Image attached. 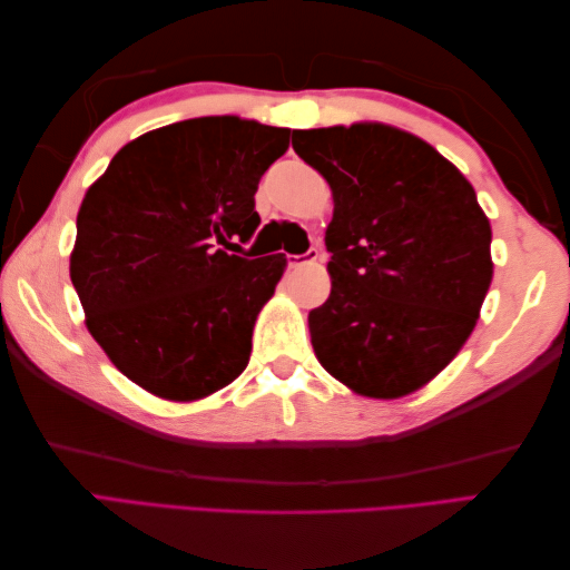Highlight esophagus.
<instances>
[{"instance_id": "34e87169", "label": "esophagus", "mask_w": 570, "mask_h": 570, "mask_svg": "<svg viewBox=\"0 0 570 570\" xmlns=\"http://www.w3.org/2000/svg\"><path fill=\"white\" fill-rule=\"evenodd\" d=\"M316 259H318V249L311 247V249L304 252V254H288L286 264L292 266V269H296V266H306V264H313Z\"/></svg>"}]
</instances>
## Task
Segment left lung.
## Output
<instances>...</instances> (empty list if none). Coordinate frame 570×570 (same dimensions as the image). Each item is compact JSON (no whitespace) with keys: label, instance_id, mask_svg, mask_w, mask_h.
<instances>
[{"label":"left lung","instance_id":"1","mask_svg":"<svg viewBox=\"0 0 570 570\" xmlns=\"http://www.w3.org/2000/svg\"><path fill=\"white\" fill-rule=\"evenodd\" d=\"M292 144L335 203L331 296L308 313L318 362L365 396L419 390L463 347L492 282L475 190L431 144L386 125L296 129Z\"/></svg>","mask_w":570,"mask_h":570}]
</instances>
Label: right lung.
<instances>
[{"instance_id": "right-lung-1", "label": "right lung", "mask_w": 570, "mask_h": 570, "mask_svg": "<svg viewBox=\"0 0 570 570\" xmlns=\"http://www.w3.org/2000/svg\"><path fill=\"white\" fill-rule=\"evenodd\" d=\"M292 129L198 117L115 154L78 213L70 282L88 331L144 390L190 402L239 377L284 254L227 249L259 227L254 193Z\"/></svg>"}]
</instances>
